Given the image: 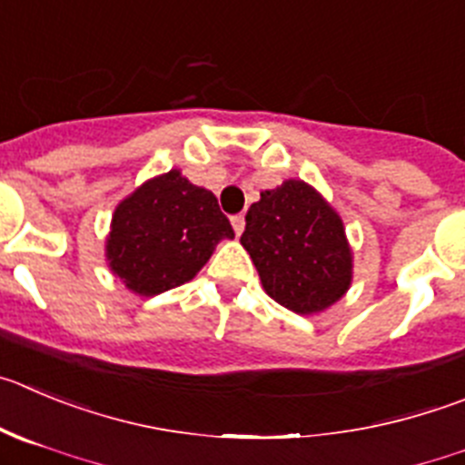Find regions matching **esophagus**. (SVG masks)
Wrapping results in <instances>:
<instances>
[{
	"label": "esophagus",
	"mask_w": 465,
	"mask_h": 465,
	"mask_svg": "<svg viewBox=\"0 0 465 465\" xmlns=\"http://www.w3.org/2000/svg\"><path fill=\"white\" fill-rule=\"evenodd\" d=\"M232 227H233V232H236V236H241L242 229H245V215H233Z\"/></svg>",
	"instance_id": "1"
}]
</instances>
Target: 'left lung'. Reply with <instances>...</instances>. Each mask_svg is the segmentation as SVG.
<instances>
[{
  "label": "left lung",
  "mask_w": 465,
  "mask_h": 465,
  "mask_svg": "<svg viewBox=\"0 0 465 465\" xmlns=\"http://www.w3.org/2000/svg\"><path fill=\"white\" fill-rule=\"evenodd\" d=\"M241 245L263 292L296 314L325 312L353 282V252L340 213L301 179L263 190L247 211Z\"/></svg>",
  "instance_id": "1"
}]
</instances>
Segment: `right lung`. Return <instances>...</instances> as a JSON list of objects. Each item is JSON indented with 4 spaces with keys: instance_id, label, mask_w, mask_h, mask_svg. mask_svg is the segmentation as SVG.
Masks as SVG:
<instances>
[{
    "instance_id": "1",
    "label": "right lung",
    "mask_w": 465,
    "mask_h": 465,
    "mask_svg": "<svg viewBox=\"0 0 465 465\" xmlns=\"http://www.w3.org/2000/svg\"><path fill=\"white\" fill-rule=\"evenodd\" d=\"M223 238L233 229L218 197L169 169L116 203L105 259L128 292L151 298L193 280Z\"/></svg>"
}]
</instances>
